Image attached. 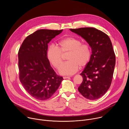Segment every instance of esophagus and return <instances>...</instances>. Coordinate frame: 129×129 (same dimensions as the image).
<instances>
[{"instance_id": "esophagus-1", "label": "esophagus", "mask_w": 129, "mask_h": 129, "mask_svg": "<svg viewBox=\"0 0 129 129\" xmlns=\"http://www.w3.org/2000/svg\"><path fill=\"white\" fill-rule=\"evenodd\" d=\"M70 78V77H63V79H68Z\"/></svg>"}]
</instances>
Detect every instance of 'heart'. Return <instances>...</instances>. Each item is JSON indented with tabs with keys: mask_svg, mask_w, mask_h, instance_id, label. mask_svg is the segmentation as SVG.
<instances>
[{
	"mask_svg": "<svg viewBox=\"0 0 129 129\" xmlns=\"http://www.w3.org/2000/svg\"><path fill=\"white\" fill-rule=\"evenodd\" d=\"M57 47L50 45L47 50V58L52 65L57 69L61 67L63 59L62 53L68 52L67 60L60 69V72L63 75H72L75 73L79 67H84L89 62L92 54L90 46L87 43H82L77 38L66 37L61 39Z\"/></svg>",
	"mask_w": 129,
	"mask_h": 129,
	"instance_id": "heart-1",
	"label": "heart"
}]
</instances>
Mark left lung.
Segmentation results:
<instances>
[{"label":"left lung","mask_w":129,"mask_h":129,"mask_svg":"<svg viewBox=\"0 0 129 129\" xmlns=\"http://www.w3.org/2000/svg\"><path fill=\"white\" fill-rule=\"evenodd\" d=\"M81 36L91 48V59L81 75L80 93L90 100L103 96L111 86L115 65V55L109 36L93 27L70 29Z\"/></svg>","instance_id":"8db88e82"}]
</instances>
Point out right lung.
<instances>
[{
    "mask_svg": "<svg viewBox=\"0 0 129 129\" xmlns=\"http://www.w3.org/2000/svg\"><path fill=\"white\" fill-rule=\"evenodd\" d=\"M62 30H37L24 39L18 51L20 81L28 94L37 100L49 99L63 80L56 74L47 58L48 43Z\"/></svg>",
    "mask_w": 129,
    "mask_h": 129,
    "instance_id": "1",
    "label": "right lung"
}]
</instances>
